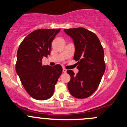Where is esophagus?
Returning <instances> with one entry per match:
<instances>
[{
    "mask_svg": "<svg viewBox=\"0 0 127 127\" xmlns=\"http://www.w3.org/2000/svg\"><path fill=\"white\" fill-rule=\"evenodd\" d=\"M63 72L64 73H66V72H67V70H66L65 68H63Z\"/></svg>",
    "mask_w": 127,
    "mask_h": 127,
    "instance_id": "1",
    "label": "esophagus"
}]
</instances>
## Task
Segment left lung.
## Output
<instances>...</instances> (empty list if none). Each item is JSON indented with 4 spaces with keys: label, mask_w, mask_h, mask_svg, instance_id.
Instances as JSON below:
<instances>
[{
    "label": "left lung",
    "mask_w": 127,
    "mask_h": 127,
    "mask_svg": "<svg viewBox=\"0 0 127 127\" xmlns=\"http://www.w3.org/2000/svg\"><path fill=\"white\" fill-rule=\"evenodd\" d=\"M64 31L74 41V60L79 70L76 75L72 70H67L70 76L68 89L75 98H87L97 89L105 72L103 49L97 35L87 29L79 27Z\"/></svg>",
    "instance_id": "1"
}]
</instances>
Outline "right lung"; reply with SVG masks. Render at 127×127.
Segmentation results:
<instances>
[{
  "label": "right lung",
  "instance_id": "add662e5",
  "mask_svg": "<svg viewBox=\"0 0 127 127\" xmlns=\"http://www.w3.org/2000/svg\"><path fill=\"white\" fill-rule=\"evenodd\" d=\"M61 29H39L27 36L17 52L16 70L24 88L32 97L45 100L52 97L63 72L61 65H42L50 54L51 43Z\"/></svg>",
  "mask_w": 127,
  "mask_h": 127
}]
</instances>
